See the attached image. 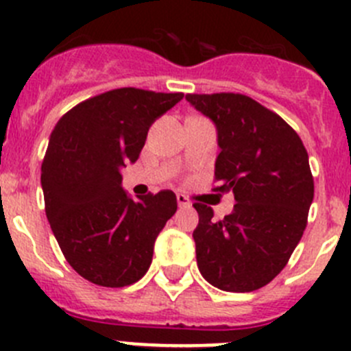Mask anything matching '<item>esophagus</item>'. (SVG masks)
<instances>
[{"mask_svg":"<svg viewBox=\"0 0 351 351\" xmlns=\"http://www.w3.org/2000/svg\"><path fill=\"white\" fill-rule=\"evenodd\" d=\"M176 202H178L180 207H190V206H192V202H190V200L186 199L183 193H178V195H176Z\"/></svg>","mask_w":351,"mask_h":351,"instance_id":"obj_1","label":"esophagus"}]
</instances>
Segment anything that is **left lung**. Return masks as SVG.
I'll list each match as a JSON object with an SVG mask.
<instances>
[{
	"mask_svg": "<svg viewBox=\"0 0 351 351\" xmlns=\"http://www.w3.org/2000/svg\"><path fill=\"white\" fill-rule=\"evenodd\" d=\"M217 132L214 176L233 192L224 219L193 204L197 266L207 283L245 293L266 287L287 266L307 226L314 200L308 154L281 117L241 94H186Z\"/></svg>",
	"mask_w": 351,
	"mask_h": 351,
	"instance_id": "8db88e82",
	"label": "left lung"
}]
</instances>
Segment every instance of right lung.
<instances>
[{
    "mask_svg": "<svg viewBox=\"0 0 351 351\" xmlns=\"http://www.w3.org/2000/svg\"><path fill=\"white\" fill-rule=\"evenodd\" d=\"M182 99V93L114 89L77 104L51 132L40 166L46 216L68 264L90 283L128 287L151 266L176 195L132 199L121 169L138 159L151 125Z\"/></svg>",
    "mask_w": 351,
    "mask_h": 351,
    "instance_id": "1",
    "label": "right lung"
}]
</instances>
